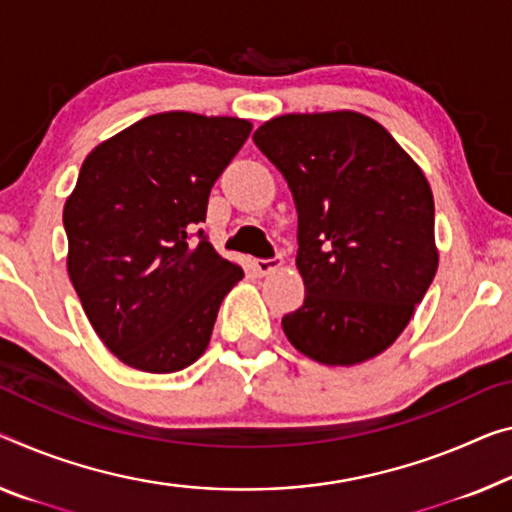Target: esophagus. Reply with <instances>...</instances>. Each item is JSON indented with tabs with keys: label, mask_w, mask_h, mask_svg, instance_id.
I'll list each match as a JSON object with an SVG mask.
<instances>
[{
	"label": "esophagus",
	"mask_w": 512,
	"mask_h": 512,
	"mask_svg": "<svg viewBox=\"0 0 512 512\" xmlns=\"http://www.w3.org/2000/svg\"><path fill=\"white\" fill-rule=\"evenodd\" d=\"M283 261L281 256H274V258H258V261H254V270L261 274V277H265V274H270L277 270V267H281Z\"/></svg>",
	"instance_id": "34e87169"
}]
</instances>
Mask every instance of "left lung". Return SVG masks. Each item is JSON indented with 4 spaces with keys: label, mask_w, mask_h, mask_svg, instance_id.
<instances>
[{
    "label": "left lung",
    "mask_w": 512,
    "mask_h": 512,
    "mask_svg": "<svg viewBox=\"0 0 512 512\" xmlns=\"http://www.w3.org/2000/svg\"><path fill=\"white\" fill-rule=\"evenodd\" d=\"M254 144L297 208L304 304L281 327L302 355L355 366L403 334L435 279V201L419 164L359 112L286 114Z\"/></svg>",
    "instance_id": "8db88e82"
}]
</instances>
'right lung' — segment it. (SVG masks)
I'll use <instances>...</instances> for the list:
<instances>
[{"label":"right lung","instance_id":"add662e5","mask_svg":"<svg viewBox=\"0 0 512 512\" xmlns=\"http://www.w3.org/2000/svg\"><path fill=\"white\" fill-rule=\"evenodd\" d=\"M251 132L235 116H146L86 155L64 206L68 277L100 341L125 366L176 373L210 343L245 272L203 231L208 196Z\"/></svg>","mask_w":512,"mask_h":512}]
</instances>
